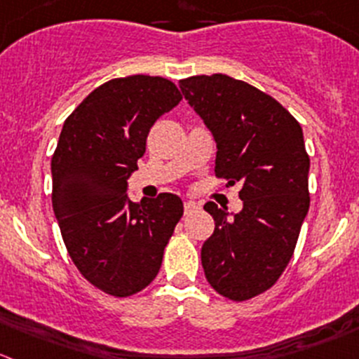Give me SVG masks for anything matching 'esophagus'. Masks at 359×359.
Wrapping results in <instances>:
<instances>
[{"instance_id": "1", "label": "esophagus", "mask_w": 359, "mask_h": 359, "mask_svg": "<svg viewBox=\"0 0 359 359\" xmlns=\"http://www.w3.org/2000/svg\"><path fill=\"white\" fill-rule=\"evenodd\" d=\"M197 204L194 201H185V213H192L194 210H197Z\"/></svg>"}]
</instances>
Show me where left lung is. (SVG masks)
<instances>
[{"label": "left lung", "instance_id": "1", "mask_svg": "<svg viewBox=\"0 0 359 359\" xmlns=\"http://www.w3.org/2000/svg\"><path fill=\"white\" fill-rule=\"evenodd\" d=\"M217 144L215 174L240 183V213L204 210L215 231L203 245L204 275L218 294L245 302L275 284L309 213V169L299 123L275 98L224 74L180 81Z\"/></svg>", "mask_w": 359, "mask_h": 359}]
</instances>
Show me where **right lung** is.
<instances>
[{"instance_id":"obj_1","label":"right lung","mask_w":359,"mask_h":359,"mask_svg":"<svg viewBox=\"0 0 359 359\" xmlns=\"http://www.w3.org/2000/svg\"><path fill=\"white\" fill-rule=\"evenodd\" d=\"M180 100L163 77L109 81L68 116L53 155V208L68 254L84 278L116 298L151 284L183 215L174 194L141 203L126 194L149 128Z\"/></svg>"}]
</instances>
